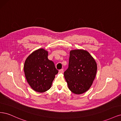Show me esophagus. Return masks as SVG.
Returning <instances> with one entry per match:
<instances>
[{
  "label": "esophagus",
  "mask_w": 121,
  "mask_h": 121,
  "mask_svg": "<svg viewBox=\"0 0 121 121\" xmlns=\"http://www.w3.org/2000/svg\"><path fill=\"white\" fill-rule=\"evenodd\" d=\"M60 73H64V69H60L59 70Z\"/></svg>",
  "instance_id": "esophagus-1"
}]
</instances>
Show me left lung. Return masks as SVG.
<instances>
[{
	"label": "left lung",
	"mask_w": 121,
	"mask_h": 121,
	"mask_svg": "<svg viewBox=\"0 0 121 121\" xmlns=\"http://www.w3.org/2000/svg\"><path fill=\"white\" fill-rule=\"evenodd\" d=\"M97 72V64L93 57L86 50H71L69 67L64 76L69 89L73 93L85 92L92 85Z\"/></svg>",
	"instance_id": "left-lung-1"
}]
</instances>
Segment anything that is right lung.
I'll return each mask as SVG.
<instances>
[{"instance_id":"1","label":"right lung","mask_w":121,"mask_h":121,"mask_svg":"<svg viewBox=\"0 0 121 121\" xmlns=\"http://www.w3.org/2000/svg\"><path fill=\"white\" fill-rule=\"evenodd\" d=\"M24 69L28 84L38 92L50 88L58 72L53 62L48 60V52L42 48L35 50L27 58Z\"/></svg>"}]
</instances>
